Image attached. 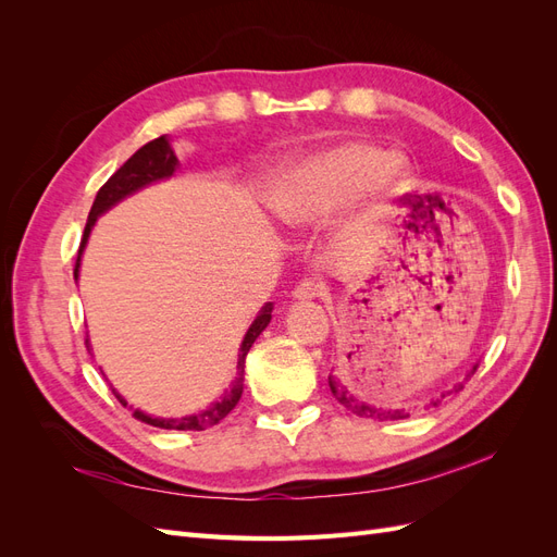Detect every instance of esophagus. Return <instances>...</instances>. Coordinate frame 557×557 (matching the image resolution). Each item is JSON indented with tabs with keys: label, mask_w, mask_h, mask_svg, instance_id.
Here are the masks:
<instances>
[{
	"label": "esophagus",
	"mask_w": 557,
	"mask_h": 557,
	"mask_svg": "<svg viewBox=\"0 0 557 557\" xmlns=\"http://www.w3.org/2000/svg\"><path fill=\"white\" fill-rule=\"evenodd\" d=\"M323 295V283H318V281H301L299 285H295V290H293V299H297V301H309V299H315V297H320Z\"/></svg>",
	"instance_id": "obj_1"
}]
</instances>
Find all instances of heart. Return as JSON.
I'll list each match as a JSON object with an SVG mask.
<instances>
[{
	"mask_svg": "<svg viewBox=\"0 0 557 557\" xmlns=\"http://www.w3.org/2000/svg\"><path fill=\"white\" fill-rule=\"evenodd\" d=\"M411 174L407 156L369 141H339L283 164L264 195L274 223L305 230L346 207L379 213Z\"/></svg>",
	"mask_w": 557,
	"mask_h": 557,
	"instance_id": "b5f03b06",
	"label": "heart"
}]
</instances>
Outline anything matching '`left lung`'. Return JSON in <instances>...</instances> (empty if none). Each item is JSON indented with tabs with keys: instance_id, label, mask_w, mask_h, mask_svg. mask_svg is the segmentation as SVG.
<instances>
[{
	"instance_id": "1",
	"label": "left lung",
	"mask_w": 557,
	"mask_h": 557,
	"mask_svg": "<svg viewBox=\"0 0 557 557\" xmlns=\"http://www.w3.org/2000/svg\"><path fill=\"white\" fill-rule=\"evenodd\" d=\"M476 367L479 364L471 367V372L467 374V379L476 372ZM330 391H332V395L336 399L344 404L348 411H352V413L360 416V418H367V420H399V418H409V411H404V409H381V407H374V404H367V401L358 399L356 395H350L344 385L336 383L332 376H330ZM455 391H462V383L455 387ZM440 404H442V399H432L430 407H440Z\"/></svg>"
}]
</instances>
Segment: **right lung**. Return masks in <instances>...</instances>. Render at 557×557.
<instances>
[{
  "mask_svg": "<svg viewBox=\"0 0 557 557\" xmlns=\"http://www.w3.org/2000/svg\"><path fill=\"white\" fill-rule=\"evenodd\" d=\"M178 170V158L172 148L170 137H158L153 141H148L146 146H141L137 153H134L121 170H117L102 188H99L95 201H92V209L88 213V223H86V232H83V239H81V248H78V258H76V269H74V278H78V269H81V258H83V250H86L88 237L90 232L97 223V218L107 213L111 207H115L117 201H123L125 197L139 193L141 188L150 183H158L164 178H172L174 172ZM272 309L274 305L272 301H267V305L260 309V313L252 320L248 332L244 334V342L239 348V358H237V379H234L230 391L213 401L211 407H207L205 411L193 413V416H183V418H158V416H148L139 409H134L132 416L141 420V423H148L153 428H162V430H193V432H201V430H209L213 425L221 423V420L237 407V401L242 399L244 393V367H246V356L252 346V342L258 339L262 334V330L269 325V320H272ZM86 346L90 350V339H86ZM113 395L117 397V401L127 407V401L115 393V387H111Z\"/></svg>",
  "mask_w": 557,
  "mask_h": 557,
  "instance_id": "1",
  "label": "right lung"
}]
</instances>
